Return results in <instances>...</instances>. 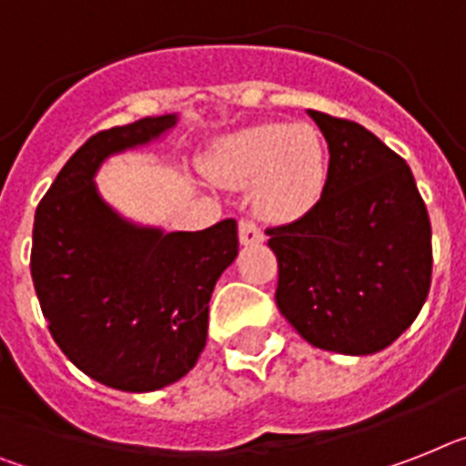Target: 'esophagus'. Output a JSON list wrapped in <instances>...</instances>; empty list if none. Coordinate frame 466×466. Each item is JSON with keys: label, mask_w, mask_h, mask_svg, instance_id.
I'll list each match as a JSON object with an SVG mask.
<instances>
[{"label": "esophagus", "mask_w": 466, "mask_h": 466, "mask_svg": "<svg viewBox=\"0 0 466 466\" xmlns=\"http://www.w3.org/2000/svg\"><path fill=\"white\" fill-rule=\"evenodd\" d=\"M238 236H240L242 245H257V242L264 240L259 226H257L252 218H240V224H238Z\"/></svg>", "instance_id": "esophagus-1"}]
</instances>
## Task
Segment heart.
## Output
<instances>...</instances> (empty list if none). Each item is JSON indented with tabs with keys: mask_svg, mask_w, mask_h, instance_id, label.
Segmentation results:
<instances>
[{
	"mask_svg": "<svg viewBox=\"0 0 466 466\" xmlns=\"http://www.w3.org/2000/svg\"><path fill=\"white\" fill-rule=\"evenodd\" d=\"M202 168L224 187L255 186V211L274 224L298 221L326 186L324 137L309 123H257L214 142Z\"/></svg>",
	"mask_w": 466,
	"mask_h": 466,
	"instance_id": "1",
	"label": "heart"
}]
</instances>
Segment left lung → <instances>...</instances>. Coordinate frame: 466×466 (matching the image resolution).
<instances>
[{"instance_id":"8db88e82","label":"left lung","mask_w":466,"mask_h":466,"mask_svg":"<svg viewBox=\"0 0 466 466\" xmlns=\"http://www.w3.org/2000/svg\"><path fill=\"white\" fill-rule=\"evenodd\" d=\"M329 142L317 207L267 228L276 305L314 348L374 355L398 340L431 286V224L402 157L364 126L307 111Z\"/></svg>"}]
</instances>
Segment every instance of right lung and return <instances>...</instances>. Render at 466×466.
<instances>
[{"instance_id":"add662e5","label":"right lung","mask_w":466,"mask_h":466,"mask_svg":"<svg viewBox=\"0 0 466 466\" xmlns=\"http://www.w3.org/2000/svg\"><path fill=\"white\" fill-rule=\"evenodd\" d=\"M176 114L102 130L64 164L35 211L30 274L49 333L90 379L149 393L183 379L207 345L209 299L238 257L236 218L164 233L109 207L102 161L149 145Z\"/></svg>"}]
</instances>
